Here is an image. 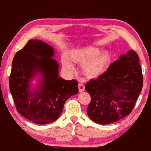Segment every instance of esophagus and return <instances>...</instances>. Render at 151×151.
I'll return each instance as SVG.
<instances>
[{
    "instance_id": "esophagus-1",
    "label": "esophagus",
    "mask_w": 151,
    "mask_h": 151,
    "mask_svg": "<svg viewBox=\"0 0 151 151\" xmlns=\"http://www.w3.org/2000/svg\"><path fill=\"white\" fill-rule=\"evenodd\" d=\"M78 88H79V91H80V92H83V91H84V90H85L84 85L82 84V83H79V84H78Z\"/></svg>"
}]
</instances>
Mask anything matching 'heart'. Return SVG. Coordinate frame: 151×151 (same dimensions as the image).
Listing matches in <instances>:
<instances>
[{
  "label": "heart",
  "mask_w": 151,
  "mask_h": 151,
  "mask_svg": "<svg viewBox=\"0 0 151 151\" xmlns=\"http://www.w3.org/2000/svg\"><path fill=\"white\" fill-rule=\"evenodd\" d=\"M70 59L82 66V74L87 78H96L105 72L109 65L111 57L109 52H101L98 47L86 46L74 50L71 52ZM64 68L69 71L74 70V65L68 57L63 61Z\"/></svg>",
  "instance_id": "1"
}]
</instances>
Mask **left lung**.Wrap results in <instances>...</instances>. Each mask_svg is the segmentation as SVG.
Instances as JSON below:
<instances>
[{"instance_id": "obj_1", "label": "left lung", "mask_w": 151, "mask_h": 151, "mask_svg": "<svg viewBox=\"0 0 151 151\" xmlns=\"http://www.w3.org/2000/svg\"><path fill=\"white\" fill-rule=\"evenodd\" d=\"M142 85L139 58L131 49L112 63L98 78L86 84L85 89L91 96L87 109L90 119L105 125L125 117L133 109Z\"/></svg>"}]
</instances>
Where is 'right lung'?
<instances>
[{"label": "right lung", "mask_w": 151, "mask_h": 151, "mask_svg": "<svg viewBox=\"0 0 151 151\" xmlns=\"http://www.w3.org/2000/svg\"><path fill=\"white\" fill-rule=\"evenodd\" d=\"M55 50L45 42L29 40L12 61L9 88L17 110L38 124L57 119L69 97L78 93V82L60 77ZM37 78L34 86L32 81Z\"/></svg>", "instance_id": "obj_1"}]
</instances>
